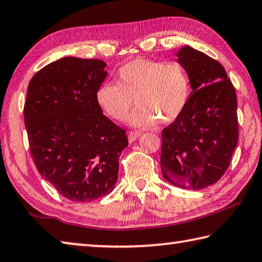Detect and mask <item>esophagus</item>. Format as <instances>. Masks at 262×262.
Instances as JSON below:
<instances>
[{
  "label": "esophagus",
  "mask_w": 262,
  "mask_h": 262,
  "mask_svg": "<svg viewBox=\"0 0 262 262\" xmlns=\"http://www.w3.org/2000/svg\"><path fill=\"white\" fill-rule=\"evenodd\" d=\"M140 135H141L140 132H129V133H128V141H129V143L135 142L137 139H139Z\"/></svg>",
  "instance_id": "esophagus-1"
}]
</instances>
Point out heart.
I'll return each mask as SVG.
<instances>
[{
  "instance_id": "b5f03b06",
  "label": "heart",
  "mask_w": 262,
  "mask_h": 262,
  "mask_svg": "<svg viewBox=\"0 0 262 262\" xmlns=\"http://www.w3.org/2000/svg\"><path fill=\"white\" fill-rule=\"evenodd\" d=\"M190 78L182 64L134 59L119 69L117 84H102L95 98L99 108L113 120L128 117L130 127L146 128L160 121L172 123L181 116L190 97Z\"/></svg>"
}]
</instances>
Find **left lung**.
<instances>
[{"mask_svg":"<svg viewBox=\"0 0 262 262\" xmlns=\"http://www.w3.org/2000/svg\"><path fill=\"white\" fill-rule=\"evenodd\" d=\"M192 92L181 116L163 129L160 167L175 187L212 185L229 167L238 142L234 85L219 61L184 46L177 52Z\"/></svg>","mask_w":262,"mask_h":262,"instance_id":"8db88e82","label":"left lung"}]
</instances>
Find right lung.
Here are the masks:
<instances>
[{"label":"right lung","instance_id":"1","mask_svg":"<svg viewBox=\"0 0 262 262\" xmlns=\"http://www.w3.org/2000/svg\"><path fill=\"white\" fill-rule=\"evenodd\" d=\"M106 63L63 57L28 84L24 118L33 161L42 178L72 202L110 193L118 180L126 132L96 103Z\"/></svg>","mask_w":262,"mask_h":262}]
</instances>
